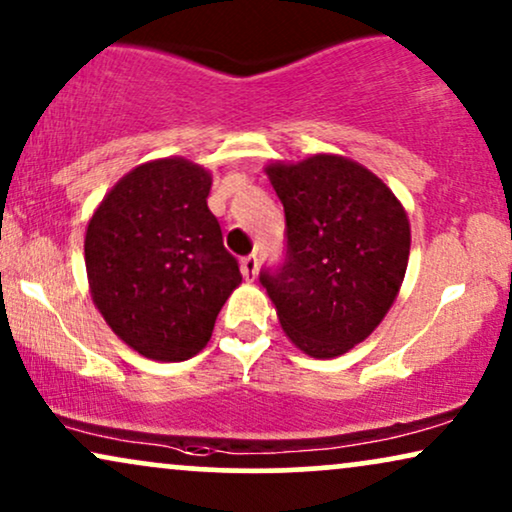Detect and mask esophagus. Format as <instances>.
Listing matches in <instances>:
<instances>
[{"label":"esophagus","mask_w":512,"mask_h":512,"mask_svg":"<svg viewBox=\"0 0 512 512\" xmlns=\"http://www.w3.org/2000/svg\"><path fill=\"white\" fill-rule=\"evenodd\" d=\"M241 271H243V276L248 278V281H255V276H257V257L255 255L243 257V260H241Z\"/></svg>","instance_id":"esophagus-1"}]
</instances>
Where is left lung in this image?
Segmentation results:
<instances>
[{"label":"left lung","mask_w":512,"mask_h":512,"mask_svg":"<svg viewBox=\"0 0 512 512\" xmlns=\"http://www.w3.org/2000/svg\"><path fill=\"white\" fill-rule=\"evenodd\" d=\"M286 212V257L260 271L283 331L316 359L375 331L404 281L406 212L366 167L340 155L267 167Z\"/></svg>","instance_id":"left-lung-1"}]
</instances>
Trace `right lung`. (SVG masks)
Here are the masks:
<instances>
[{
  "instance_id": "obj_1",
  "label": "right lung",
  "mask_w": 512,
  "mask_h": 512,
  "mask_svg": "<svg viewBox=\"0 0 512 512\" xmlns=\"http://www.w3.org/2000/svg\"><path fill=\"white\" fill-rule=\"evenodd\" d=\"M210 184L189 160H153L122 177L89 219L84 262L94 304L148 359L198 354L241 283L208 208Z\"/></svg>"
}]
</instances>
